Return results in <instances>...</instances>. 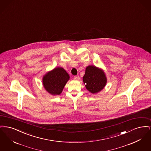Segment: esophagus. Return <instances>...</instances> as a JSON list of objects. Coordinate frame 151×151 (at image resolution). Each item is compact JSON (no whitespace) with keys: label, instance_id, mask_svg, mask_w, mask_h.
I'll return each instance as SVG.
<instances>
[{"label":"esophagus","instance_id":"34e87169","mask_svg":"<svg viewBox=\"0 0 151 151\" xmlns=\"http://www.w3.org/2000/svg\"><path fill=\"white\" fill-rule=\"evenodd\" d=\"M74 79H75V80H79V79H80V76H79V75L75 76Z\"/></svg>","mask_w":151,"mask_h":151}]
</instances>
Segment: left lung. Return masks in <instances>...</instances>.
<instances>
[{
	"label": "left lung",
	"mask_w": 151,
	"mask_h": 151,
	"mask_svg": "<svg viewBox=\"0 0 151 151\" xmlns=\"http://www.w3.org/2000/svg\"><path fill=\"white\" fill-rule=\"evenodd\" d=\"M106 78L104 72L93 65H89L83 76V82L86 89L92 93L101 91L106 84Z\"/></svg>",
	"instance_id": "left-lung-1"
}]
</instances>
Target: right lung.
Listing matches in <instances>:
<instances>
[{
    "label": "right lung",
    "instance_id": "add662e5",
    "mask_svg": "<svg viewBox=\"0 0 151 151\" xmlns=\"http://www.w3.org/2000/svg\"><path fill=\"white\" fill-rule=\"evenodd\" d=\"M69 79L68 74L63 68L57 67L43 76V86L49 93L59 95L62 93Z\"/></svg>",
    "mask_w": 151,
    "mask_h": 151
}]
</instances>
